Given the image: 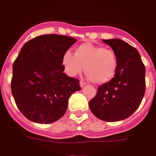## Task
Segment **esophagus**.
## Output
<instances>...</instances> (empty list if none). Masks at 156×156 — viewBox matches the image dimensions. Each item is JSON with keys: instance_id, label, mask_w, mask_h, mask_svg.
<instances>
[{"instance_id": "1", "label": "esophagus", "mask_w": 156, "mask_h": 156, "mask_svg": "<svg viewBox=\"0 0 156 156\" xmlns=\"http://www.w3.org/2000/svg\"><path fill=\"white\" fill-rule=\"evenodd\" d=\"M86 84H87V83H86L85 82H83V81H82V80L80 81V86H81V87H84V86H85Z\"/></svg>"}]
</instances>
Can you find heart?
Masks as SVG:
<instances>
[{"instance_id":"obj_1","label":"heart","mask_w":156,"mask_h":156,"mask_svg":"<svg viewBox=\"0 0 156 156\" xmlns=\"http://www.w3.org/2000/svg\"><path fill=\"white\" fill-rule=\"evenodd\" d=\"M62 65L68 75L73 77L84 71L90 79L104 84L113 78L118 66L116 52L91 43H83L75 48L74 55L66 52L62 56Z\"/></svg>"}]
</instances>
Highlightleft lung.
<instances>
[{
	"instance_id": "left-lung-1",
	"label": "left lung",
	"mask_w": 156,
	"mask_h": 156,
	"mask_svg": "<svg viewBox=\"0 0 156 156\" xmlns=\"http://www.w3.org/2000/svg\"><path fill=\"white\" fill-rule=\"evenodd\" d=\"M103 41L116 52L118 66L113 78L98 87L89 107L97 118L114 122L131 116L140 105L145 94L146 68L138 50L128 43L118 39Z\"/></svg>"
}]
</instances>
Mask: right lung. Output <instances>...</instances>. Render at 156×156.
I'll list each match as a JSON object with an SVG mask.
<instances>
[{"instance_id":"right-lung-1","label":"right lung","mask_w":156,"mask_h":156,"mask_svg":"<svg viewBox=\"0 0 156 156\" xmlns=\"http://www.w3.org/2000/svg\"><path fill=\"white\" fill-rule=\"evenodd\" d=\"M75 42L66 35H44L22 48L13 64L11 90L28 120L55 122L66 113L69 96L81 90L78 79L63 73L62 56Z\"/></svg>"}]
</instances>
